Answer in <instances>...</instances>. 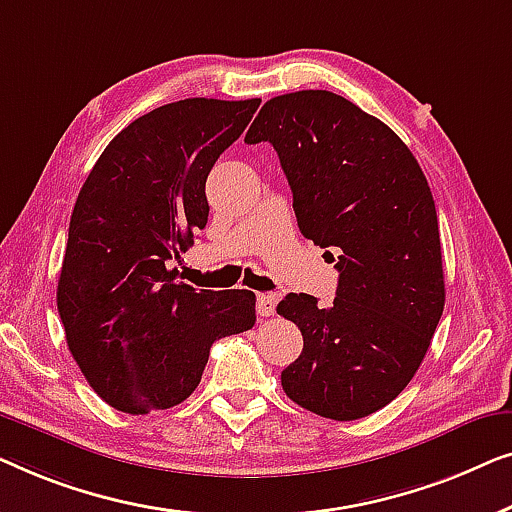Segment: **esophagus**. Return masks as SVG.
I'll return each mask as SVG.
<instances>
[{
	"label": "esophagus",
	"mask_w": 512,
	"mask_h": 512,
	"mask_svg": "<svg viewBox=\"0 0 512 512\" xmlns=\"http://www.w3.org/2000/svg\"><path fill=\"white\" fill-rule=\"evenodd\" d=\"M276 304H278V294H273V292L257 294V315L269 318V315L276 313Z\"/></svg>",
	"instance_id": "34e87169"
}]
</instances>
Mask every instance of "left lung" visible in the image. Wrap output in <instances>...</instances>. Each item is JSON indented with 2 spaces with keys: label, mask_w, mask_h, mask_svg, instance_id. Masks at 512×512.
<instances>
[{
  "label": "left lung",
  "mask_w": 512,
  "mask_h": 512,
  "mask_svg": "<svg viewBox=\"0 0 512 512\" xmlns=\"http://www.w3.org/2000/svg\"><path fill=\"white\" fill-rule=\"evenodd\" d=\"M262 141L276 148L301 234L341 253L334 304L290 292L276 308L304 336L280 383L315 415L359 420L399 397L443 315L434 197L406 143L334 92L269 99L246 134Z\"/></svg>",
  "instance_id": "8db88e82"
}]
</instances>
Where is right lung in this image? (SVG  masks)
<instances>
[{
  "label": "right lung",
  "mask_w": 512,
  "mask_h": 512,
  "mask_svg": "<svg viewBox=\"0 0 512 512\" xmlns=\"http://www.w3.org/2000/svg\"><path fill=\"white\" fill-rule=\"evenodd\" d=\"M262 99H181L122 129L69 222L57 311L92 390L146 415L185 401L218 338L255 325V294L176 283L171 259L208 220L206 178Z\"/></svg>",
  "instance_id": "right-lung-1"
}]
</instances>
